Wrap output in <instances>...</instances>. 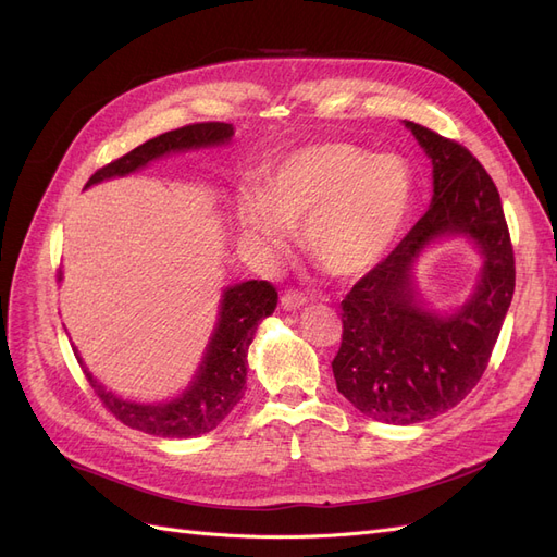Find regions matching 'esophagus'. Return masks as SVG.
Masks as SVG:
<instances>
[{"instance_id":"obj_1","label":"esophagus","mask_w":557,"mask_h":557,"mask_svg":"<svg viewBox=\"0 0 557 557\" xmlns=\"http://www.w3.org/2000/svg\"><path fill=\"white\" fill-rule=\"evenodd\" d=\"M307 305V295L297 293V290H285L281 295V307L283 309H301Z\"/></svg>"}]
</instances>
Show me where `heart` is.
<instances>
[{"mask_svg":"<svg viewBox=\"0 0 557 557\" xmlns=\"http://www.w3.org/2000/svg\"><path fill=\"white\" fill-rule=\"evenodd\" d=\"M407 162L356 144L301 146L264 174L260 195L244 193L237 223L248 244L283 252L301 228L309 258L332 276H358L395 246L413 211Z\"/></svg>","mask_w":557,"mask_h":557,"instance_id":"1","label":"heart"}]
</instances>
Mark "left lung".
I'll use <instances>...</instances> for the list:
<instances>
[{
	"label": "left lung",
	"instance_id": "1",
	"mask_svg": "<svg viewBox=\"0 0 557 557\" xmlns=\"http://www.w3.org/2000/svg\"><path fill=\"white\" fill-rule=\"evenodd\" d=\"M404 125L432 160V205L344 297L342 346L332 360L336 391L364 416L393 425L430 420L471 393L516 288L513 246L493 178L462 144L418 123ZM446 236L474 240L484 267L466 305L440 314L419 301L412 267Z\"/></svg>",
	"mask_w": 557,
	"mask_h": 557
}]
</instances>
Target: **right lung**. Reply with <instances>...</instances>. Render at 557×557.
<instances>
[{"mask_svg": "<svg viewBox=\"0 0 557 557\" xmlns=\"http://www.w3.org/2000/svg\"><path fill=\"white\" fill-rule=\"evenodd\" d=\"M232 134L234 127L230 123H195L164 132L160 137L148 139L146 144L129 150L123 158L109 162L102 170H97L86 183V188L113 176H127L162 156L181 153V150L190 148L223 146L232 139ZM276 301L278 293L269 281L230 285L223 293L221 313H218V323L207 346L205 360H201L193 383L172 401H127L107 391L102 383H97L88 369H83V372H86L88 383L92 385L95 395L102 399L107 411H111L132 430L164 436V440H185V436L211 432L242 401L246 391L248 346L256 336L260 320L274 313ZM78 362L83 364L81 358Z\"/></svg>", "mask_w": 557, "mask_h": 557, "instance_id": "add662e5", "label": "right lung"}]
</instances>
